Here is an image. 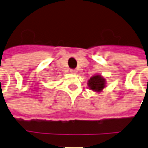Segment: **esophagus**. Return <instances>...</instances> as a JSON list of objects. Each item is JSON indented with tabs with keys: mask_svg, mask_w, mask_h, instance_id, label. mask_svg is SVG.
Wrapping results in <instances>:
<instances>
[{
	"mask_svg": "<svg viewBox=\"0 0 148 148\" xmlns=\"http://www.w3.org/2000/svg\"><path fill=\"white\" fill-rule=\"evenodd\" d=\"M70 71L71 74H77V70H75V69H71Z\"/></svg>",
	"mask_w": 148,
	"mask_h": 148,
	"instance_id": "esophagus-1",
	"label": "esophagus"
}]
</instances>
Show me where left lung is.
Returning a JSON list of instances; mask_svg holds the SVG:
<instances>
[{
	"label": "left lung",
	"instance_id": "8db88e82",
	"mask_svg": "<svg viewBox=\"0 0 148 148\" xmlns=\"http://www.w3.org/2000/svg\"><path fill=\"white\" fill-rule=\"evenodd\" d=\"M105 84H106V79L103 78L101 75H95L88 81V86L90 90L96 92L101 91L105 88L106 86Z\"/></svg>",
	"mask_w": 148,
	"mask_h": 148
}]
</instances>
